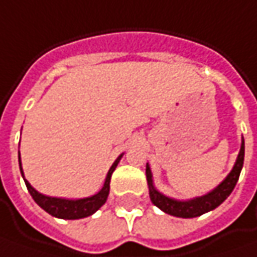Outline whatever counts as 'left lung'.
<instances>
[{
  "label": "left lung",
  "instance_id": "obj_1",
  "mask_svg": "<svg viewBox=\"0 0 257 257\" xmlns=\"http://www.w3.org/2000/svg\"><path fill=\"white\" fill-rule=\"evenodd\" d=\"M244 161V139L242 138V145H240V151L239 155L236 158L232 171L226 176L223 181L217 185L215 189H212L208 193L202 195V196H196L193 199L188 200H179L169 198L164 193H161L156 189L154 185V176H152V171L149 164H146V181H148V188H149V196L152 203L158 206L161 210H164L165 213L171 215V216L183 217V219H189V217H198L206 212H210L213 209H216L220 203H223L227 196L232 193L234 189L240 171L243 168Z\"/></svg>",
  "mask_w": 257,
  "mask_h": 257
}]
</instances>
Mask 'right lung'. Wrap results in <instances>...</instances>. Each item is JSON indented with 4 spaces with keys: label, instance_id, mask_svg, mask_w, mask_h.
I'll list each match as a JSON object with an SVG mask.
<instances>
[{
    "label": "right lung",
    "instance_id": "obj_1",
    "mask_svg": "<svg viewBox=\"0 0 257 257\" xmlns=\"http://www.w3.org/2000/svg\"><path fill=\"white\" fill-rule=\"evenodd\" d=\"M123 156V154H120L116 161L112 164V166L108 171V175L105 178L103 182V186L102 189L95 193L92 196H88V198H82V199H65V198H52V196H47V195H42L38 190H35L31 186V183L25 179L24 176L23 166H21V156H18V161H20V171L23 175L24 182L27 185V189L31 193L32 199L37 202V205L41 206L45 212H48L51 216L59 217V219H68V220H74V219H82V217H88L93 215L98 209L101 208L102 205L106 202L108 199V195H109V182H111V176L115 168L119 164L120 158Z\"/></svg>",
    "mask_w": 257,
    "mask_h": 257
}]
</instances>
